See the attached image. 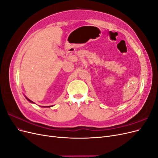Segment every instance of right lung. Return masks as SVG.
<instances>
[{"label":"right lung","mask_w":158,"mask_h":158,"mask_svg":"<svg viewBox=\"0 0 158 158\" xmlns=\"http://www.w3.org/2000/svg\"><path fill=\"white\" fill-rule=\"evenodd\" d=\"M27 100H28V101H29V102H32L31 101H30V100L29 99H27Z\"/></svg>","instance_id":"obj_1"}]
</instances>
